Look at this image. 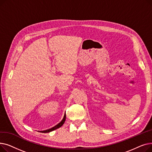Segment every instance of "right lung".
I'll use <instances>...</instances> for the list:
<instances>
[{
    "label": "right lung",
    "mask_w": 152,
    "mask_h": 152,
    "mask_svg": "<svg viewBox=\"0 0 152 152\" xmlns=\"http://www.w3.org/2000/svg\"><path fill=\"white\" fill-rule=\"evenodd\" d=\"M65 119H66V115H64V117H63V119H62V121H61L60 123H58L57 125H56L55 126L52 127L51 129H47V130H45V131H42V132H44V133H47V132H51V131H54V130H55V129H57L59 128V127H60L64 124V123H65Z\"/></svg>",
    "instance_id": "1"
}]
</instances>
